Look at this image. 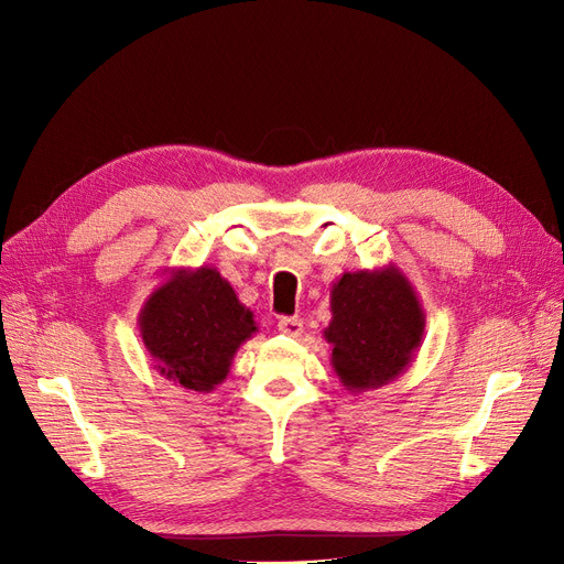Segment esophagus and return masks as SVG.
Returning a JSON list of instances; mask_svg holds the SVG:
<instances>
[{
	"label": "esophagus",
	"instance_id": "obj_1",
	"mask_svg": "<svg viewBox=\"0 0 564 564\" xmlns=\"http://www.w3.org/2000/svg\"><path fill=\"white\" fill-rule=\"evenodd\" d=\"M278 329L284 336H294L296 338V336L303 334V322H301V317H280Z\"/></svg>",
	"mask_w": 564,
	"mask_h": 564
}]
</instances>
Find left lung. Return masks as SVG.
<instances>
[{"instance_id": "left-lung-1", "label": "left lung", "mask_w": 564, "mask_h": 564, "mask_svg": "<svg viewBox=\"0 0 564 564\" xmlns=\"http://www.w3.org/2000/svg\"><path fill=\"white\" fill-rule=\"evenodd\" d=\"M332 322L324 338L332 367L350 392L377 390L414 362L425 313L398 265L344 272L332 286Z\"/></svg>"}]
</instances>
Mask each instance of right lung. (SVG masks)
Listing matches in <instances>:
<instances>
[{
  "instance_id": "obj_1",
  "label": "right lung",
  "mask_w": 564,
  "mask_h": 564,
  "mask_svg": "<svg viewBox=\"0 0 564 564\" xmlns=\"http://www.w3.org/2000/svg\"><path fill=\"white\" fill-rule=\"evenodd\" d=\"M139 315L143 346L160 377L212 392L230 373L235 352L259 327L235 289L209 265L169 268Z\"/></svg>"
}]
</instances>
